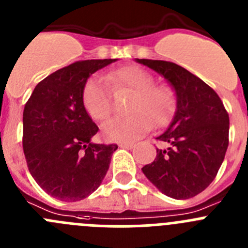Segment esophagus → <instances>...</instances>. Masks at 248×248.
<instances>
[{
  "mask_svg": "<svg viewBox=\"0 0 248 248\" xmlns=\"http://www.w3.org/2000/svg\"><path fill=\"white\" fill-rule=\"evenodd\" d=\"M133 142H120L119 144V147H123V149H133Z\"/></svg>",
  "mask_w": 248,
  "mask_h": 248,
  "instance_id": "esophagus-1",
  "label": "esophagus"
}]
</instances>
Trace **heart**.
I'll return each mask as SVG.
<instances>
[{
    "label": "heart",
    "mask_w": 248,
    "mask_h": 248,
    "mask_svg": "<svg viewBox=\"0 0 248 248\" xmlns=\"http://www.w3.org/2000/svg\"><path fill=\"white\" fill-rule=\"evenodd\" d=\"M114 93L129 92L126 117L110 118L102 125V134L109 141L130 142L147 133L154 125L160 128L169 123L176 109V93L171 87L155 85L154 75L139 66L115 69L106 76ZM102 77H91L82 92L87 114L96 122L106 119L112 110V97Z\"/></svg>",
    "instance_id": "obj_1"
}]
</instances>
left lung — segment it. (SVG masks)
Returning <instances> with one entry per match:
<instances>
[{"mask_svg": "<svg viewBox=\"0 0 248 248\" xmlns=\"http://www.w3.org/2000/svg\"><path fill=\"white\" fill-rule=\"evenodd\" d=\"M165 77L176 93L171 124L157 139L169 147L142 172L160 192L174 199L199 194L217 176L229 146V114L221 99L203 79L163 60L136 59Z\"/></svg>", "mask_w": 248, "mask_h": 248, "instance_id": "1", "label": "left lung"}]
</instances>
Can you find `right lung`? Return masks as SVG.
I'll list each match as a JSON object with an SVG mask.
<instances>
[{
  "label": "right lung",
  "mask_w": 248,
  "mask_h": 248,
  "mask_svg": "<svg viewBox=\"0 0 248 248\" xmlns=\"http://www.w3.org/2000/svg\"><path fill=\"white\" fill-rule=\"evenodd\" d=\"M117 59L76 61L34 88L23 112V151L28 170L54 198L77 202L101 186L115 144H93L98 131L86 112L88 77Z\"/></svg>",
  "instance_id": "1"
}]
</instances>
